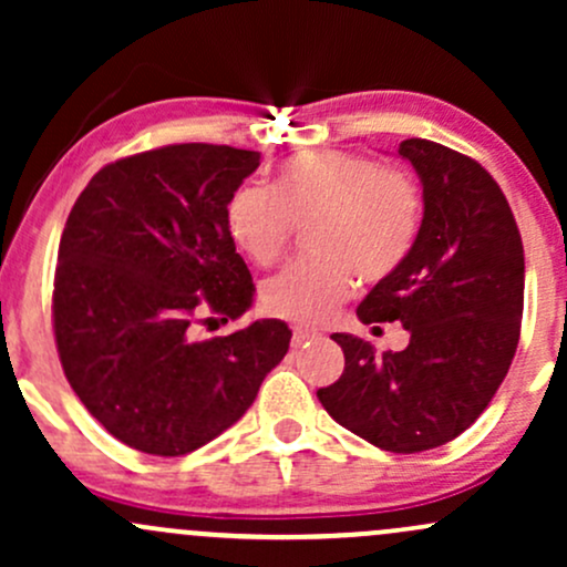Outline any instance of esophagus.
I'll list each match as a JSON object with an SVG mask.
<instances>
[{
    "label": "esophagus",
    "instance_id": "1",
    "mask_svg": "<svg viewBox=\"0 0 567 567\" xmlns=\"http://www.w3.org/2000/svg\"><path fill=\"white\" fill-rule=\"evenodd\" d=\"M315 338H320V330H311V328H292V341L290 347L298 349L303 347L306 341H315Z\"/></svg>",
    "mask_w": 567,
    "mask_h": 567
}]
</instances>
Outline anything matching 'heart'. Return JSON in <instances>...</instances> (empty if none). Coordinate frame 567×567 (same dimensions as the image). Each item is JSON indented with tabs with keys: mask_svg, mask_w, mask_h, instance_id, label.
<instances>
[{
	"mask_svg": "<svg viewBox=\"0 0 567 567\" xmlns=\"http://www.w3.org/2000/svg\"><path fill=\"white\" fill-rule=\"evenodd\" d=\"M226 231L258 266L279 261L292 226H306V256L261 288L264 309L292 322H324L365 282L392 277L421 234L424 197L405 171L354 152H303L285 159L269 192L239 186L226 202Z\"/></svg>",
	"mask_w": 567,
	"mask_h": 567,
	"instance_id": "heart-1",
	"label": "heart"
}]
</instances>
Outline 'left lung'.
<instances>
[{
	"mask_svg": "<svg viewBox=\"0 0 567 567\" xmlns=\"http://www.w3.org/2000/svg\"><path fill=\"white\" fill-rule=\"evenodd\" d=\"M400 157L424 186L419 243L357 317L400 320L410 343L375 354L362 338L336 333L347 365L317 396L370 445L421 453L466 432L506 379L523 320L525 256L509 202L480 162L426 138L402 141Z\"/></svg>",
	"mask_w": 567,
	"mask_h": 567,
	"instance_id": "left-lung-1",
	"label": "left lung"
}]
</instances>
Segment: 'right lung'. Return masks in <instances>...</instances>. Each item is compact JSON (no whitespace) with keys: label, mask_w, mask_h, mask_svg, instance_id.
Listing matches in <instances>:
<instances>
[{"label":"right lung","mask_w":567,"mask_h":567,"mask_svg":"<svg viewBox=\"0 0 567 567\" xmlns=\"http://www.w3.org/2000/svg\"><path fill=\"white\" fill-rule=\"evenodd\" d=\"M261 154L173 143L101 167L58 247L53 330L63 373L109 434L186 455L237 424L290 347L282 320L199 341L205 315L252 306L226 202Z\"/></svg>","instance_id":"obj_1"}]
</instances>
